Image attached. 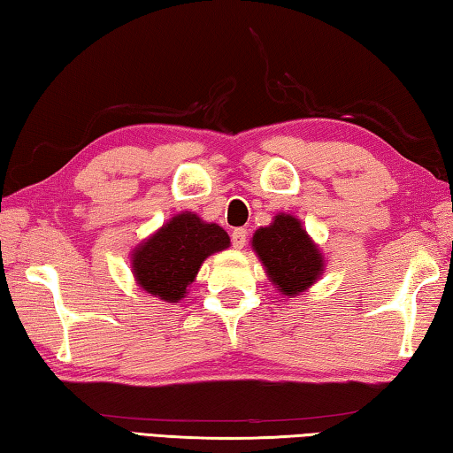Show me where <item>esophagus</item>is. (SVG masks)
Listing matches in <instances>:
<instances>
[{
    "instance_id": "obj_1",
    "label": "esophagus",
    "mask_w": 453,
    "mask_h": 453,
    "mask_svg": "<svg viewBox=\"0 0 453 453\" xmlns=\"http://www.w3.org/2000/svg\"><path fill=\"white\" fill-rule=\"evenodd\" d=\"M245 242H248V232L243 227H235L232 232V245L235 250H242Z\"/></svg>"
}]
</instances>
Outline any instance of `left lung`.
<instances>
[{"mask_svg": "<svg viewBox=\"0 0 453 453\" xmlns=\"http://www.w3.org/2000/svg\"><path fill=\"white\" fill-rule=\"evenodd\" d=\"M251 245L270 280L286 296L308 289L324 272L319 250L311 243L300 221L286 213L275 216L272 226L259 227Z\"/></svg>", "mask_w": 453, "mask_h": 453, "instance_id": "1", "label": "left lung"}]
</instances>
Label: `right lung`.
Here are the masks:
<instances>
[{
    "instance_id": "add662e5",
    "label": "right lung",
    "mask_w": 453,
    "mask_h": 453,
    "mask_svg": "<svg viewBox=\"0 0 453 453\" xmlns=\"http://www.w3.org/2000/svg\"><path fill=\"white\" fill-rule=\"evenodd\" d=\"M227 245L229 235L219 226L203 224L196 213H180L135 250V280L159 300L178 302L203 259Z\"/></svg>"
}]
</instances>
